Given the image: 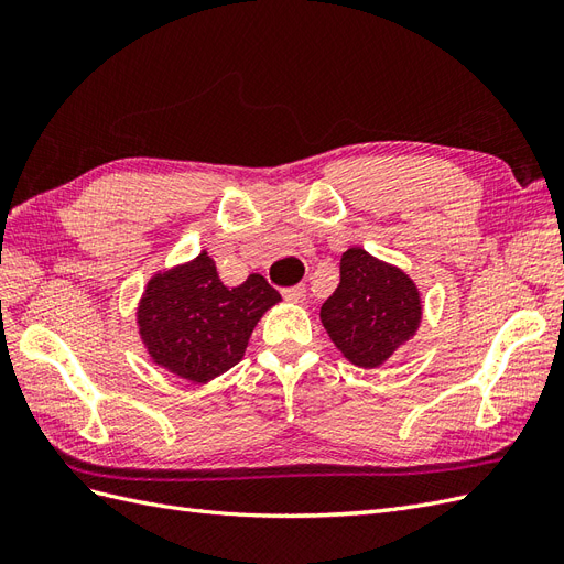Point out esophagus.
<instances>
[{"instance_id": "obj_1", "label": "esophagus", "mask_w": 564, "mask_h": 564, "mask_svg": "<svg viewBox=\"0 0 564 564\" xmlns=\"http://www.w3.org/2000/svg\"><path fill=\"white\" fill-rule=\"evenodd\" d=\"M282 296H284L286 301H292V303H303V299H305V286H303V284L286 286V289H282Z\"/></svg>"}]
</instances>
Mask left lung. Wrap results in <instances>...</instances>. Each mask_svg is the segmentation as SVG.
Masks as SVG:
<instances>
[{
	"label": "left lung",
	"mask_w": 564,
	"mask_h": 564,
	"mask_svg": "<svg viewBox=\"0 0 564 564\" xmlns=\"http://www.w3.org/2000/svg\"><path fill=\"white\" fill-rule=\"evenodd\" d=\"M319 317L352 365L379 367L416 332L421 299L402 270L352 247L340 256L338 286Z\"/></svg>",
	"instance_id": "1"
}]
</instances>
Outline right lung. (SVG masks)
I'll return each instance as SVG.
<instances>
[{"label": "right lung", "instance_id": "right-lung-1", "mask_svg": "<svg viewBox=\"0 0 564 564\" xmlns=\"http://www.w3.org/2000/svg\"><path fill=\"white\" fill-rule=\"evenodd\" d=\"M278 301L256 272L240 286H226L202 251L193 263L150 280L139 327L152 360L204 383L242 360L256 322Z\"/></svg>", "mask_w": 564, "mask_h": 564}]
</instances>
